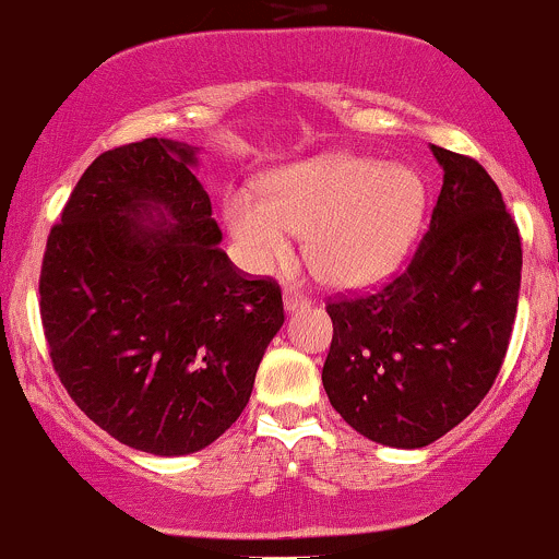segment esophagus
Instances as JSON below:
<instances>
[{"label":"esophagus","instance_id":"1","mask_svg":"<svg viewBox=\"0 0 559 559\" xmlns=\"http://www.w3.org/2000/svg\"><path fill=\"white\" fill-rule=\"evenodd\" d=\"M304 306H309V298L301 296V293H296V290H285V309L287 311L304 309Z\"/></svg>","mask_w":559,"mask_h":559}]
</instances>
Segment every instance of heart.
I'll return each mask as SVG.
<instances>
[{"instance_id":"obj_1","label":"heart","mask_w":559,"mask_h":559,"mask_svg":"<svg viewBox=\"0 0 559 559\" xmlns=\"http://www.w3.org/2000/svg\"><path fill=\"white\" fill-rule=\"evenodd\" d=\"M424 215V186L407 167L365 157H322L280 173L263 194L234 191L226 221L255 272L290 255L304 234L311 272L335 287L383 280L411 248Z\"/></svg>"}]
</instances>
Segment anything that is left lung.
Listing matches in <instances>:
<instances>
[{"label":"left lung","mask_w":559,"mask_h":559,"mask_svg":"<svg viewBox=\"0 0 559 559\" xmlns=\"http://www.w3.org/2000/svg\"><path fill=\"white\" fill-rule=\"evenodd\" d=\"M442 189L411 263L370 293L328 298L330 405L392 448H424L493 386L518 314L522 245L477 159L431 146Z\"/></svg>","instance_id":"1"}]
</instances>
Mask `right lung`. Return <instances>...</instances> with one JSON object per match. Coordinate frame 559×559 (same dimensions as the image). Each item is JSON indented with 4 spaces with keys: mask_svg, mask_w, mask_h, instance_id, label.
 Listing matches in <instances>:
<instances>
[{
    "mask_svg": "<svg viewBox=\"0 0 559 559\" xmlns=\"http://www.w3.org/2000/svg\"><path fill=\"white\" fill-rule=\"evenodd\" d=\"M194 162L165 138L104 152L41 258V328L66 392L114 440L154 455L194 453L237 421L285 322L277 282L218 248Z\"/></svg>",
    "mask_w": 559,
    "mask_h": 559,
    "instance_id": "obj_1",
    "label": "right lung"
}]
</instances>
